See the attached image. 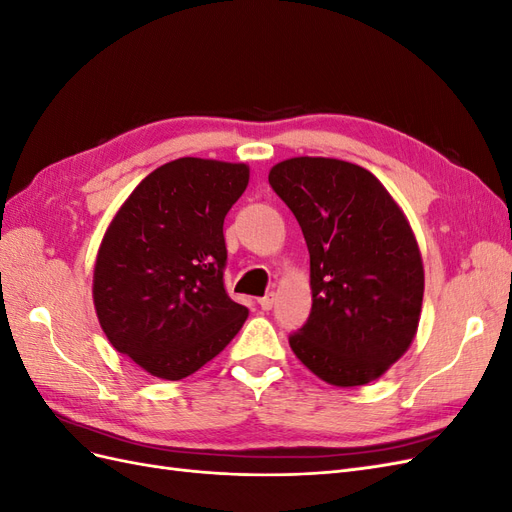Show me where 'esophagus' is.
<instances>
[{"instance_id": "34e87169", "label": "esophagus", "mask_w": 512, "mask_h": 512, "mask_svg": "<svg viewBox=\"0 0 512 512\" xmlns=\"http://www.w3.org/2000/svg\"><path fill=\"white\" fill-rule=\"evenodd\" d=\"M273 303H275V294H273V292H269V294H265V297H262V299H258L260 309H265V312H269V309L273 307Z\"/></svg>"}]
</instances>
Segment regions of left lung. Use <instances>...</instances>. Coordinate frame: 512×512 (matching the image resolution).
<instances>
[{
    "label": "left lung",
    "mask_w": 512,
    "mask_h": 512,
    "mask_svg": "<svg viewBox=\"0 0 512 512\" xmlns=\"http://www.w3.org/2000/svg\"><path fill=\"white\" fill-rule=\"evenodd\" d=\"M309 250L312 312L288 342L335 386L382 376L412 344L423 262L412 228L369 170L333 158H292L269 173Z\"/></svg>",
    "instance_id": "1"
}]
</instances>
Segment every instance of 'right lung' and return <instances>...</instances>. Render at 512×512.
<instances>
[{"instance_id":"obj_1","label":"right lung","mask_w":512,"mask_h":512,"mask_svg":"<svg viewBox=\"0 0 512 512\" xmlns=\"http://www.w3.org/2000/svg\"><path fill=\"white\" fill-rule=\"evenodd\" d=\"M245 164L179 158L153 170L117 211L94 271L108 342L151 376L181 380L220 354L247 309L224 286V218Z\"/></svg>"}]
</instances>
